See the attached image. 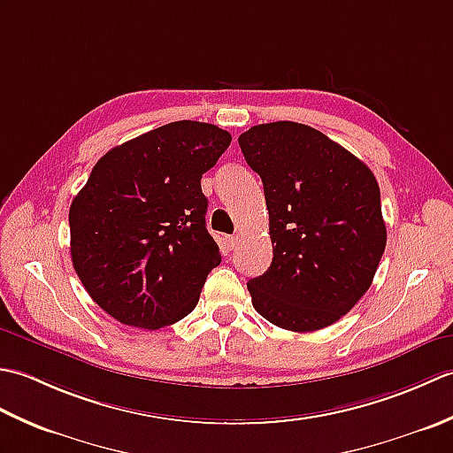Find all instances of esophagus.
<instances>
[{"mask_svg":"<svg viewBox=\"0 0 453 453\" xmlns=\"http://www.w3.org/2000/svg\"><path fill=\"white\" fill-rule=\"evenodd\" d=\"M226 243H227L229 251H234V249H235L237 243H239V237H237V235H227V237H226Z\"/></svg>","mask_w":453,"mask_h":453,"instance_id":"34e87169","label":"esophagus"}]
</instances>
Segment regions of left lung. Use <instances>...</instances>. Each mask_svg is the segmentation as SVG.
Instances as JSON below:
<instances>
[{
  "label": "left lung",
  "mask_w": 453,
  "mask_h": 453,
  "mask_svg": "<svg viewBox=\"0 0 453 453\" xmlns=\"http://www.w3.org/2000/svg\"><path fill=\"white\" fill-rule=\"evenodd\" d=\"M239 146L263 179L273 242L268 271L247 282L253 307L296 333L336 323L372 286L386 251L378 180L305 124H258Z\"/></svg>",
  "instance_id": "8db88e82"
}]
</instances>
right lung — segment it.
Instances as JSON below:
<instances>
[{"instance_id": "right-lung-1", "label": "right lung", "mask_w": 453, "mask_h": 453, "mask_svg": "<svg viewBox=\"0 0 453 453\" xmlns=\"http://www.w3.org/2000/svg\"><path fill=\"white\" fill-rule=\"evenodd\" d=\"M232 143L214 124L177 120L112 148L70 206L72 263L114 319L156 331L187 317L221 263L200 179Z\"/></svg>"}]
</instances>
